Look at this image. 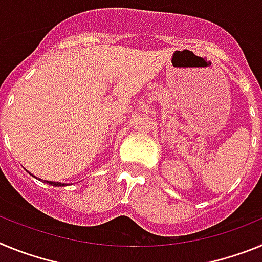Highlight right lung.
I'll return each instance as SVG.
<instances>
[{
    "instance_id": "add662e5",
    "label": "right lung",
    "mask_w": 262,
    "mask_h": 262,
    "mask_svg": "<svg viewBox=\"0 0 262 262\" xmlns=\"http://www.w3.org/2000/svg\"><path fill=\"white\" fill-rule=\"evenodd\" d=\"M46 182L52 185V186H66V184H61V182H53V181H46Z\"/></svg>"
}]
</instances>
